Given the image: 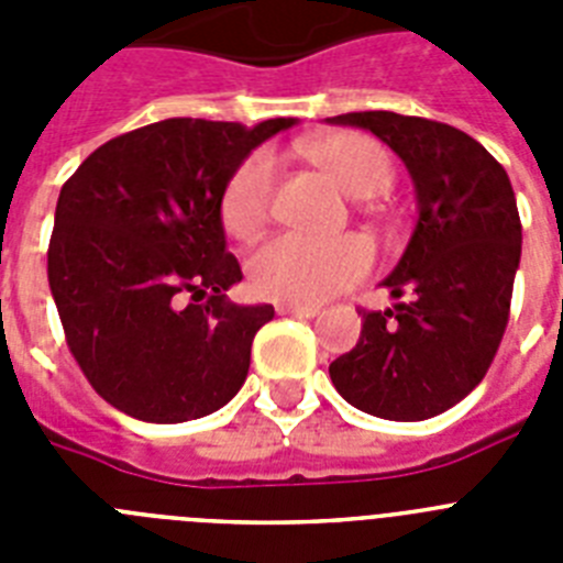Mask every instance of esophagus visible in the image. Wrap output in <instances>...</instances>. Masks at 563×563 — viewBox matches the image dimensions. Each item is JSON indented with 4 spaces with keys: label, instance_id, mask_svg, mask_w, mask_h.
Returning <instances> with one entry per match:
<instances>
[{
    "label": "esophagus",
    "instance_id": "esophagus-1",
    "mask_svg": "<svg viewBox=\"0 0 563 563\" xmlns=\"http://www.w3.org/2000/svg\"><path fill=\"white\" fill-rule=\"evenodd\" d=\"M278 316H301V318H316L321 307L316 305H276Z\"/></svg>",
    "mask_w": 563,
    "mask_h": 563
}]
</instances>
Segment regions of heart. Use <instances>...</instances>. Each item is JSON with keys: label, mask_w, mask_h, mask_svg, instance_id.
Wrapping results in <instances>:
<instances>
[{"label": "heart", "mask_w": 563, "mask_h": 563, "mask_svg": "<svg viewBox=\"0 0 563 563\" xmlns=\"http://www.w3.org/2000/svg\"><path fill=\"white\" fill-rule=\"evenodd\" d=\"M316 166L324 168L341 191L369 200L389 186V152L361 132H335L305 143ZM276 161L258 148L239 163L220 197V220L231 239L251 245L271 220ZM372 271V247L357 236L312 242L305 236H278L258 247L247 262L251 285L258 296L285 305H318L346 287L357 285Z\"/></svg>", "instance_id": "obj_1"}]
</instances>
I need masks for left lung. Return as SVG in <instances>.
Instances as JSON below:
<instances>
[{"mask_svg":"<svg viewBox=\"0 0 563 563\" xmlns=\"http://www.w3.org/2000/svg\"><path fill=\"white\" fill-rule=\"evenodd\" d=\"M377 134L406 163L417 225L383 287L391 310H363L355 350L330 363L338 395L383 420H429L467 397L494 363L510 318L521 222L505 168L471 134L429 118H327Z\"/></svg>","mask_w":563,"mask_h":563,"instance_id":"obj_1","label":"left lung"}]
</instances>
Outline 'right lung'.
<instances>
[{"instance_id":"add662e5","label":"right lung","mask_w":563,"mask_h":563,"mask_svg":"<svg viewBox=\"0 0 563 563\" xmlns=\"http://www.w3.org/2000/svg\"><path fill=\"white\" fill-rule=\"evenodd\" d=\"M292 118H168L98 146L62 186L47 278L92 389L143 422L222 409L247 377L271 305H233L242 271L220 197L247 154Z\"/></svg>"}]
</instances>
